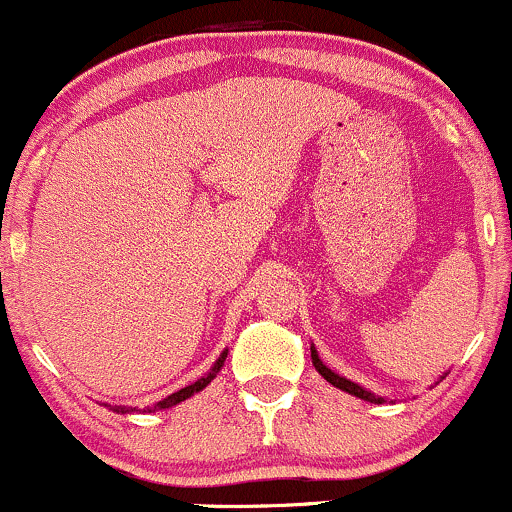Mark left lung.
Instances as JSON below:
<instances>
[{"label": "left lung", "mask_w": 512, "mask_h": 512, "mask_svg": "<svg viewBox=\"0 0 512 512\" xmlns=\"http://www.w3.org/2000/svg\"><path fill=\"white\" fill-rule=\"evenodd\" d=\"M310 356H313V363H315V368H317V373L322 375V378L327 380V383H332L334 387H339V390H344V392H349V395H354V397H361V399H366V402H385L383 397H375V395H370L368 390H363V387H358L356 383H351V380H346V378H342V375H337V373H332L330 368L325 366V363L320 361V356H317V351H315V346H310Z\"/></svg>", "instance_id": "obj_1"}]
</instances>
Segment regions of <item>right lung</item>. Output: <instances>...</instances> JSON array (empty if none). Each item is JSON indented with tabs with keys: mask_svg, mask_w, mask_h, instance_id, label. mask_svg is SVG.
<instances>
[{
	"mask_svg": "<svg viewBox=\"0 0 512 512\" xmlns=\"http://www.w3.org/2000/svg\"><path fill=\"white\" fill-rule=\"evenodd\" d=\"M223 361H226V351H223V354L219 356V361L214 363V368L209 370L207 375H204V378H199L197 383H192V385H187V387H182V390H178V392H173V395L170 397H166V399H161V402L156 404L154 409H149V411H156V409H168V407H173V404H178V402H185L187 397H192L195 395V392H199V390H204V387H207L211 380L216 378V373H219L221 370V366H223ZM115 411H122V414H125V411H132V409H125V407H115Z\"/></svg>",
	"mask_w": 512,
	"mask_h": 512,
	"instance_id": "1",
	"label": "right lung"
}]
</instances>
